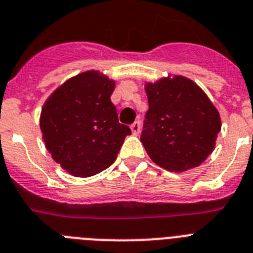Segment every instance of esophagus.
Masks as SVG:
<instances>
[{"label": "esophagus", "mask_w": 253, "mask_h": 253, "mask_svg": "<svg viewBox=\"0 0 253 253\" xmlns=\"http://www.w3.org/2000/svg\"><path fill=\"white\" fill-rule=\"evenodd\" d=\"M140 130H141V125H140L139 121H136V122H133L132 125H131V131H132V135H139Z\"/></svg>", "instance_id": "esophagus-1"}]
</instances>
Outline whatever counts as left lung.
<instances>
[{
  "label": "left lung",
  "mask_w": 253,
  "mask_h": 253,
  "mask_svg": "<svg viewBox=\"0 0 253 253\" xmlns=\"http://www.w3.org/2000/svg\"><path fill=\"white\" fill-rule=\"evenodd\" d=\"M149 109L141 143L159 167L184 172L198 167L213 152L221 118L205 91L192 80L169 74L146 82Z\"/></svg>",
  "instance_id": "8db88e82"
}]
</instances>
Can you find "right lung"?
I'll return each instance as SVG.
<instances>
[{"instance_id":"add662e5","label":"right lung","mask_w":253,"mask_h":253,"mask_svg":"<svg viewBox=\"0 0 253 253\" xmlns=\"http://www.w3.org/2000/svg\"><path fill=\"white\" fill-rule=\"evenodd\" d=\"M116 81L99 71L67 80L44 101L42 139L55 162L76 177H90L116 161L131 130L118 122L110 95Z\"/></svg>"}]
</instances>
